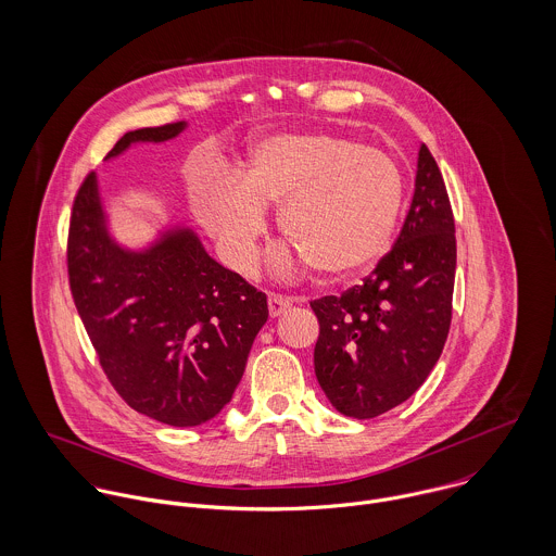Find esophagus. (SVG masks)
Listing matches in <instances>:
<instances>
[{"label": "esophagus", "instance_id": "obj_1", "mask_svg": "<svg viewBox=\"0 0 556 556\" xmlns=\"http://www.w3.org/2000/svg\"><path fill=\"white\" fill-rule=\"evenodd\" d=\"M267 304H269V315L280 317L287 308L293 306V298H287V295H280V293H269Z\"/></svg>", "mask_w": 556, "mask_h": 556}]
</instances>
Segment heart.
<instances>
[{
  "label": "heart",
  "mask_w": 556,
  "mask_h": 556,
  "mask_svg": "<svg viewBox=\"0 0 556 556\" xmlns=\"http://www.w3.org/2000/svg\"><path fill=\"white\" fill-rule=\"evenodd\" d=\"M402 201L404 175L390 152L325 130L265 137L238 179L214 175L192 188L194 214L241 271L256 263L267 205L280 203L282 236L313 267L346 276L386 252Z\"/></svg>",
  "instance_id": "obj_1"
}]
</instances>
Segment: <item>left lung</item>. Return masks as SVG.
Returning a JSON list of instances; mask_svg holds the SVG:
<instances>
[{"label": "left lung", "mask_w": 556, "mask_h": 556, "mask_svg": "<svg viewBox=\"0 0 556 556\" xmlns=\"http://www.w3.org/2000/svg\"><path fill=\"white\" fill-rule=\"evenodd\" d=\"M454 214L443 175L419 148L415 192L392 250L362 285L311 302L315 375L346 417L370 419L413 396L439 362L452 323Z\"/></svg>", "instance_id": "8db88e82"}]
</instances>
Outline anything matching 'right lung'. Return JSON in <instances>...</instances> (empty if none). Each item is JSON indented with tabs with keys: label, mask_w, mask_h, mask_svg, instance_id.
I'll use <instances>...</instances> for the list:
<instances>
[{
	"label": "right lung",
	"mask_w": 556,
	"mask_h": 556,
	"mask_svg": "<svg viewBox=\"0 0 556 556\" xmlns=\"http://www.w3.org/2000/svg\"><path fill=\"white\" fill-rule=\"evenodd\" d=\"M186 122L126 132L132 143L175 139ZM68 280L100 366L135 410L177 428L216 417L233 397L267 298L216 263L190 229H168L146 250L113 241L89 173L73 203Z\"/></svg>",
	"instance_id": "1"
}]
</instances>
